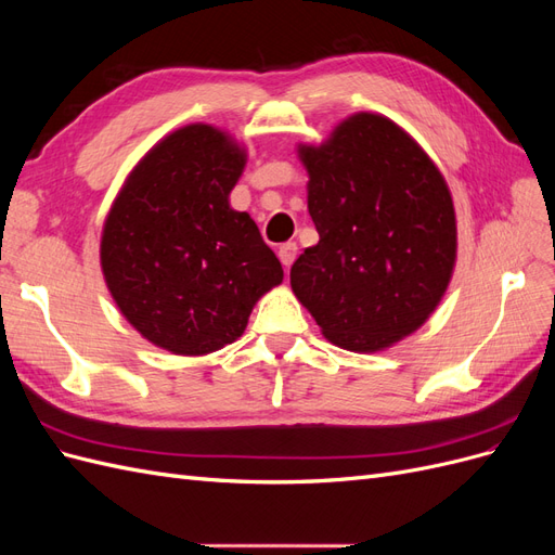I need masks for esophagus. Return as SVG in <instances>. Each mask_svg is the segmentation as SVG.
<instances>
[{
    "label": "esophagus",
    "instance_id": "1",
    "mask_svg": "<svg viewBox=\"0 0 555 555\" xmlns=\"http://www.w3.org/2000/svg\"><path fill=\"white\" fill-rule=\"evenodd\" d=\"M296 255H298V245L296 243H282L280 249H278V257H280L284 268H289L294 263Z\"/></svg>",
    "mask_w": 555,
    "mask_h": 555
}]
</instances>
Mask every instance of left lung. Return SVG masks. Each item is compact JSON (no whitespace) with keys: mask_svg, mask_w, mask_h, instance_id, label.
Listing matches in <instances>:
<instances>
[{"mask_svg":"<svg viewBox=\"0 0 555 555\" xmlns=\"http://www.w3.org/2000/svg\"><path fill=\"white\" fill-rule=\"evenodd\" d=\"M319 243L292 289L326 338L379 351L422 326L456 263V212L442 173L389 117L357 113L319 147L300 145Z\"/></svg>","mask_w":555,"mask_h":555,"instance_id":"left-lung-1","label":"left lung"}]
</instances>
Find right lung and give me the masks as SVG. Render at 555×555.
Masks as SVG:
<instances>
[{
    "mask_svg": "<svg viewBox=\"0 0 555 555\" xmlns=\"http://www.w3.org/2000/svg\"><path fill=\"white\" fill-rule=\"evenodd\" d=\"M243 166L245 150L224 131L188 125L137 164L106 217L108 292L145 340L173 354L238 340L284 278L255 220L229 206Z\"/></svg>",
    "mask_w": 555,
    "mask_h": 555,
    "instance_id": "right-lung-1",
    "label": "right lung"
}]
</instances>
